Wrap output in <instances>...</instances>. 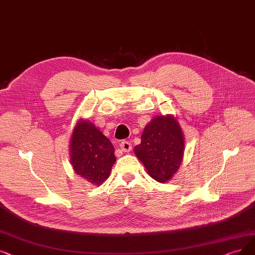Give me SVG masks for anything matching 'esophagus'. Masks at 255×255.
<instances>
[{"instance_id":"1","label":"esophagus","mask_w":255,"mask_h":255,"mask_svg":"<svg viewBox=\"0 0 255 255\" xmlns=\"http://www.w3.org/2000/svg\"><path fill=\"white\" fill-rule=\"evenodd\" d=\"M120 149L122 150V151H126V152H128L130 149H131V143L129 141H122L121 143H120Z\"/></svg>"}]
</instances>
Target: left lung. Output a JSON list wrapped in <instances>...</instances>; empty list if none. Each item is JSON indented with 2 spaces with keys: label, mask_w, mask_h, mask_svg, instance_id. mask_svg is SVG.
<instances>
[{
  "label": "left lung",
  "mask_w": 255,
  "mask_h": 255,
  "mask_svg": "<svg viewBox=\"0 0 255 255\" xmlns=\"http://www.w3.org/2000/svg\"><path fill=\"white\" fill-rule=\"evenodd\" d=\"M134 152L152 179L161 183L170 180L179 169L184 152V135L177 119L172 115L151 119Z\"/></svg>",
  "instance_id": "left-lung-1"
}]
</instances>
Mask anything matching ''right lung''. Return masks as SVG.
Masks as SVG:
<instances>
[{
  "label": "right lung",
  "instance_id": "add662e5",
  "mask_svg": "<svg viewBox=\"0 0 255 255\" xmlns=\"http://www.w3.org/2000/svg\"><path fill=\"white\" fill-rule=\"evenodd\" d=\"M70 142V161L74 171L91 184H103L116 161L112 142L85 119L78 120Z\"/></svg>",
  "mask_w": 255,
  "mask_h": 255
}]
</instances>
